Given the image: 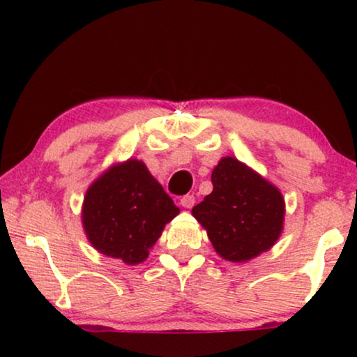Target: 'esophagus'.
<instances>
[{"label":"esophagus","instance_id":"esophagus-1","mask_svg":"<svg viewBox=\"0 0 357 357\" xmlns=\"http://www.w3.org/2000/svg\"><path fill=\"white\" fill-rule=\"evenodd\" d=\"M180 204H182V206H183V208H187V209L193 208V204H195V197H193V195H185V197L180 198Z\"/></svg>","mask_w":357,"mask_h":357}]
</instances>
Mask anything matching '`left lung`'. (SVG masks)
<instances>
[{
	"label": "left lung",
	"mask_w": 357,
	"mask_h": 357,
	"mask_svg": "<svg viewBox=\"0 0 357 357\" xmlns=\"http://www.w3.org/2000/svg\"><path fill=\"white\" fill-rule=\"evenodd\" d=\"M211 182L213 192L192 214L206 229L218 255L241 263L270 250L284 222L280 190L234 158L219 160Z\"/></svg>",
	"instance_id": "1"
}]
</instances>
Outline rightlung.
I'll return each mask as SVG.
<instances>
[{
  "mask_svg": "<svg viewBox=\"0 0 357 357\" xmlns=\"http://www.w3.org/2000/svg\"><path fill=\"white\" fill-rule=\"evenodd\" d=\"M178 213L144 162L128 159L112 165L92 182L81 218L96 250L126 265H138Z\"/></svg>",
  "mask_w": 357,
  "mask_h": 357,
  "instance_id": "right-lung-1",
  "label": "right lung"
}]
</instances>
